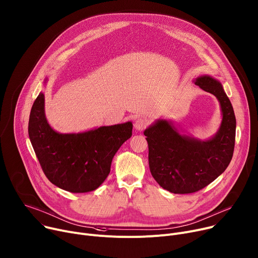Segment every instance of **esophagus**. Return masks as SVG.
Instances as JSON below:
<instances>
[{
  "label": "esophagus",
  "mask_w": 258,
  "mask_h": 258,
  "mask_svg": "<svg viewBox=\"0 0 258 258\" xmlns=\"http://www.w3.org/2000/svg\"><path fill=\"white\" fill-rule=\"evenodd\" d=\"M150 122L147 117L145 116H141L138 117L137 120L135 121V124H134V127L137 129V130H144L146 129L148 126H149Z\"/></svg>",
  "instance_id": "obj_1"
}]
</instances>
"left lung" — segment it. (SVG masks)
Wrapping results in <instances>:
<instances>
[{
    "label": "left lung",
    "instance_id": "obj_1",
    "mask_svg": "<svg viewBox=\"0 0 258 258\" xmlns=\"http://www.w3.org/2000/svg\"><path fill=\"white\" fill-rule=\"evenodd\" d=\"M195 85L215 95L221 105L222 123L213 138L201 142L181 135L163 120L145 131L151 173L175 194L194 193L211 184L227 168L234 150L235 115L222 85L210 76L198 77Z\"/></svg>",
    "mask_w": 258,
    "mask_h": 258
}]
</instances>
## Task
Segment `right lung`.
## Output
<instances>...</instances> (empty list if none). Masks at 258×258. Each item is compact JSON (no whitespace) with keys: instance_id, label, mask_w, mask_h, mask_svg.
<instances>
[{"instance_id":"obj_1","label":"right lung","mask_w":258,"mask_h":258,"mask_svg":"<svg viewBox=\"0 0 258 258\" xmlns=\"http://www.w3.org/2000/svg\"><path fill=\"white\" fill-rule=\"evenodd\" d=\"M132 128L127 122L84 133H57L46 121L42 93L34 101L29 120L30 141L44 174L72 193L93 191L105 181L114 154L131 137Z\"/></svg>"}]
</instances>
